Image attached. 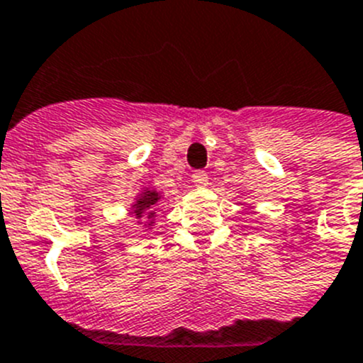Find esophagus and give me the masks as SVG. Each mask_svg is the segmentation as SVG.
Listing matches in <instances>:
<instances>
[{"instance_id": "1", "label": "esophagus", "mask_w": 363, "mask_h": 363, "mask_svg": "<svg viewBox=\"0 0 363 363\" xmlns=\"http://www.w3.org/2000/svg\"><path fill=\"white\" fill-rule=\"evenodd\" d=\"M194 184L197 188H206L208 186V175L204 172H195L194 173Z\"/></svg>"}]
</instances>
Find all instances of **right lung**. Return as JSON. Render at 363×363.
<instances>
[{
	"label": "right lung",
	"instance_id": "add662e5",
	"mask_svg": "<svg viewBox=\"0 0 363 363\" xmlns=\"http://www.w3.org/2000/svg\"><path fill=\"white\" fill-rule=\"evenodd\" d=\"M160 201H164L162 191H159L153 186H143L129 204V212L133 213L135 220L146 232L155 226L157 213H159L160 204H162Z\"/></svg>",
	"mask_w": 363,
	"mask_h": 363
}]
</instances>
